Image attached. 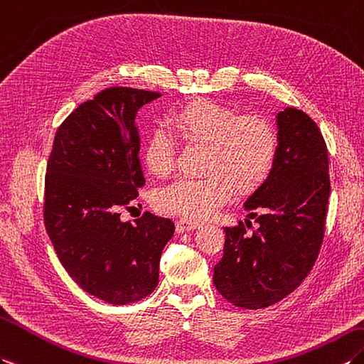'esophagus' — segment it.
I'll list each match as a JSON object with an SVG mask.
<instances>
[{
    "instance_id": "1",
    "label": "esophagus",
    "mask_w": 364,
    "mask_h": 364,
    "mask_svg": "<svg viewBox=\"0 0 364 364\" xmlns=\"http://www.w3.org/2000/svg\"><path fill=\"white\" fill-rule=\"evenodd\" d=\"M201 225L198 222L188 220V218H178L176 220V232H186V231H193L198 230Z\"/></svg>"
}]
</instances>
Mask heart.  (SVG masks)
<instances>
[{
    "mask_svg": "<svg viewBox=\"0 0 364 364\" xmlns=\"http://www.w3.org/2000/svg\"><path fill=\"white\" fill-rule=\"evenodd\" d=\"M171 124L188 142L206 144L205 176L180 178L155 193V206L164 214L193 220L213 215L231 198L232 189L248 193L260 188L272 173L277 156L273 125L255 114L239 116L225 104L196 99L175 108ZM176 144L164 127L147 134L142 159L156 176H167L175 166Z\"/></svg>",
    "mask_w": 364,
    "mask_h": 364,
    "instance_id": "obj_1",
    "label": "heart"
}]
</instances>
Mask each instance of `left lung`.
<instances>
[{
    "mask_svg": "<svg viewBox=\"0 0 364 364\" xmlns=\"http://www.w3.org/2000/svg\"><path fill=\"white\" fill-rule=\"evenodd\" d=\"M277 156L245 203L257 228H225L214 285L235 307L257 310L289 296L311 272L324 239L331 178L326 141L298 108L277 114ZM245 223L251 225L250 220Z\"/></svg>",
    "mask_w": 364,
    "mask_h": 364,
    "instance_id": "8db88e82",
    "label": "left lung"
}]
</instances>
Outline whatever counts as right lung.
Instances as JSON below:
<instances>
[{
	"label": "right lung",
	"mask_w": 364,
	"mask_h": 364,
	"mask_svg": "<svg viewBox=\"0 0 364 364\" xmlns=\"http://www.w3.org/2000/svg\"><path fill=\"white\" fill-rule=\"evenodd\" d=\"M155 91L109 87L80 104L57 129L45 176L43 218L57 257L82 290L113 306L156 289L172 220L144 213L121 220L146 184L138 109Z\"/></svg>",
	"instance_id": "right-lung-1"
}]
</instances>
